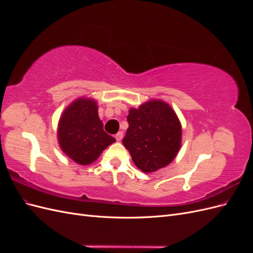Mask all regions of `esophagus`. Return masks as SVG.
Instances as JSON below:
<instances>
[{
	"instance_id": "1",
	"label": "esophagus",
	"mask_w": 253,
	"mask_h": 253,
	"mask_svg": "<svg viewBox=\"0 0 253 253\" xmlns=\"http://www.w3.org/2000/svg\"><path fill=\"white\" fill-rule=\"evenodd\" d=\"M115 138H116L117 141H121V139L124 138V133L118 132L116 135H115Z\"/></svg>"
}]
</instances>
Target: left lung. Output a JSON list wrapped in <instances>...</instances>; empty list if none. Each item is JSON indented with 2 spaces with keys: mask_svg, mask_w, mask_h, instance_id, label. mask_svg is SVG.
I'll return each mask as SVG.
<instances>
[{
  "mask_svg": "<svg viewBox=\"0 0 253 253\" xmlns=\"http://www.w3.org/2000/svg\"><path fill=\"white\" fill-rule=\"evenodd\" d=\"M124 145L134 164L145 173L169 165L177 155L181 126L175 112L164 101L153 100L131 109Z\"/></svg>",
  "mask_w": 253,
  "mask_h": 253,
  "instance_id": "1",
  "label": "left lung"
}]
</instances>
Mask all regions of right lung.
I'll list each match as a JSON object with an SVG mask.
<instances>
[{
  "label": "right lung",
  "mask_w": 253,
  "mask_h": 253,
  "mask_svg": "<svg viewBox=\"0 0 253 253\" xmlns=\"http://www.w3.org/2000/svg\"><path fill=\"white\" fill-rule=\"evenodd\" d=\"M58 138L62 151L80 165L95 162L106 147L116 141L104 132L96 102L85 98L76 100L64 111L59 121Z\"/></svg>",
  "instance_id": "1"
}]
</instances>
